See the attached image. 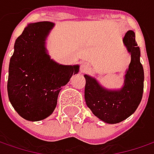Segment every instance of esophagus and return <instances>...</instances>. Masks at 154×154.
<instances>
[{
	"mask_svg": "<svg viewBox=\"0 0 154 154\" xmlns=\"http://www.w3.org/2000/svg\"><path fill=\"white\" fill-rule=\"evenodd\" d=\"M89 68V64L87 63H83L81 64V67H80V70L81 72H84L85 70H87V69Z\"/></svg>",
	"mask_w": 154,
	"mask_h": 154,
	"instance_id": "obj_1",
	"label": "esophagus"
}]
</instances>
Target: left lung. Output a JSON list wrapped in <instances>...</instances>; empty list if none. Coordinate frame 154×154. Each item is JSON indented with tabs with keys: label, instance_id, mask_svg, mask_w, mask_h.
Returning <instances> with one entry per match:
<instances>
[{
	"label": "left lung",
	"instance_id": "obj_1",
	"mask_svg": "<svg viewBox=\"0 0 154 154\" xmlns=\"http://www.w3.org/2000/svg\"><path fill=\"white\" fill-rule=\"evenodd\" d=\"M123 44L131 55V62L121 89H106L95 77L84 75L86 104L92 113L105 123L116 124L126 120L137 109L142 99L144 70L140 61V51L133 31L127 32Z\"/></svg>",
	"mask_w": 154,
	"mask_h": 154
}]
</instances>
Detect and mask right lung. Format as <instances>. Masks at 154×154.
<instances>
[{
  "label": "right lung",
  "mask_w": 154,
  "mask_h": 154,
  "mask_svg": "<svg viewBox=\"0 0 154 154\" xmlns=\"http://www.w3.org/2000/svg\"><path fill=\"white\" fill-rule=\"evenodd\" d=\"M54 23L28 24L17 38L8 68V94L12 106L30 122L51 116L62 87L78 73L79 65L59 64L51 59L45 40Z\"/></svg>",
  "instance_id": "1"
}]
</instances>
